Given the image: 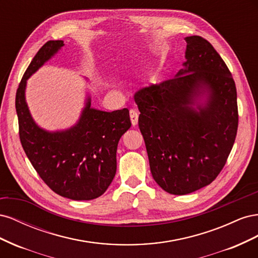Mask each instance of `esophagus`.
<instances>
[{
	"instance_id": "1",
	"label": "esophagus",
	"mask_w": 258,
	"mask_h": 258,
	"mask_svg": "<svg viewBox=\"0 0 258 258\" xmlns=\"http://www.w3.org/2000/svg\"><path fill=\"white\" fill-rule=\"evenodd\" d=\"M130 119H131L132 126H137L138 120H139V112L135 110V108L130 110Z\"/></svg>"
}]
</instances>
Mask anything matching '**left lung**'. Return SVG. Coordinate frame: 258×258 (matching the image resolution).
<instances>
[{
	"label": "left lung",
	"instance_id": "1",
	"mask_svg": "<svg viewBox=\"0 0 258 258\" xmlns=\"http://www.w3.org/2000/svg\"><path fill=\"white\" fill-rule=\"evenodd\" d=\"M185 40V69L135 95L152 175L172 195L214 181L235 143L239 120L236 84L222 57L204 37ZM205 92L208 101L197 111L194 99Z\"/></svg>",
	"mask_w": 258,
	"mask_h": 258
}]
</instances>
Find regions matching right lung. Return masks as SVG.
I'll use <instances>...</instances> for the list:
<instances>
[{
    "instance_id": "obj_1",
    "label": "right lung",
    "mask_w": 258,
    "mask_h": 258,
    "mask_svg": "<svg viewBox=\"0 0 258 258\" xmlns=\"http://www.w3.org/2000/svg\"><path fill=\"white\" fill-rule=\"evenodd\" d=\"M45 43L31 61L16 92L19 138L27 157L51 190L72 200H91L103 195L116 173V151L131 127L128 108L103 112L91 108L90 99L74 127L47 132L30 115L25 99L27 80L62 46Z\"/></svg>"
}]
</instances>
